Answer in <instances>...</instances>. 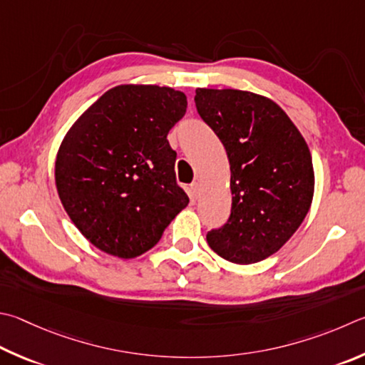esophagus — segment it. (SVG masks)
<instances>
[{
    "instance_id": "1",
    "label": "esophagus",
    "mask_w": 365,
    "mask_h": 365,
    "mask_svg": "<svg viewBox=\"0 0 365 365\" xmlns=\"http://www.w3.org/2000/svg\"><path fill=\"white\" fill-rule=\"evenodd\" d=\"M200 190H201L200 182H193V183H191V193H193L195 196L200 195Z\"/></svg>"
}]
</instances>
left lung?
Instances as JSON below:
<instances>
[{
  "instance_id": "1",
  "label": "left lung",
  "mask_w": 365,
  "mask_h": 365,
  "mask_svg": "<svg viewBox=\"0 0 365 365\" xmlns=\"http://www.w3.org/2000/svg\"><path fill=\"white\" fill-rule=\"evenodd\" d=\"M196 110L227 150L231 215L205 236L237 264L262 262L286 244L314 193L313 160L300 130L279 105L237 89H196Z\"/></svg>"
}]
</instances>
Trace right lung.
<instances>
[{"mask_svg": "<svg viewBox=\"0 0 365 365\" xmlns=\"http://www.w3.org/2000/svg\"><path fill=\"white\" fill-rule=\"evenodd\" d=\"M185 111L187 96L180 91L121 84L92 103L63 137L57 193L97 249L119 258L142 255L188 205L168 140Z\"/></svg>", "mask_w": 365, "mask_h": 365, "instance_id": "right-lung-1", "label": "right lung"}]
</instances>
